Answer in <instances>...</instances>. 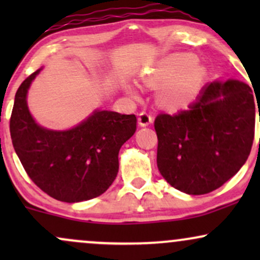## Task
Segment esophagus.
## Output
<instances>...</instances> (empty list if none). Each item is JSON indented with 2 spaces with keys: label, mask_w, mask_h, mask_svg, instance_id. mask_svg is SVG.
Masks as SVG:
<instances>
[{
  "label": "esophagus",
  "mask_w": 260,
  "mask_h": 260,
  "mask_svg": "<svg viewBox=\"0 0 260 260\" xmlns=\"http://www.w3.org/2000/svg\"><path fill=\"white\" fill-rule=\"evenodd\" d=\"M153 122V116L150 115V113L143 111L139 113V117H138V123L140 127H147L149 124Z\"/></svg>",
  "instance_id": "obj_1"
}]
</instances>
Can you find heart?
<instances>
[{
  "label": "heart",
  "instance_id": "obj_1",
  "mask_svg": "<svg viewBox=\"0 0 260 260\" xmlns=\"http://www.w3.org/2000/svg\"><path fill=\"white\" fill-rule=\"evenodd\" d=\"M190 53H174L143 76V82L151 88H162L160 100L169 109L189 105L204 85L207 71L196 63Z\"/></svg>",
  "mask_w": 260,
  "mask_h": 260
}]
</instances>
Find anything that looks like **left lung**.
Returning a JSON list of instances; mask_svg holds the SVG:
<instances>
[{
	"instance_id": "8db88e82",
	"label": "left lung",
	"mask_w": 260,
	"mask_h": 260,
	"mask_svg": "<svg viewBox=\"0 0 260 260\" xmlns=\"http://www.w3.org/2000/svg\"><path fill=\"white\" fill-rule=\"evenodd\" d=\"M254 124V98L246 83H209L188 110L155 118L160 174L187 194L213 192L248 159Z\"/></svg>"
}]
</instances>
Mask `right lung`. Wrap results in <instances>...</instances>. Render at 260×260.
<instances>
[{
	"mask_svg": "<svg viewBox=\"0 0 260 260\" xmlns=\"http://www.w3.org/2000/svg\"><path fill=\"white\" fill-rule=\"evenodd\" d=\"M40 70L20 84L10 121L13 148L31 181L57 201L78 203L106 192L118 172V151L137 129L134 115L95 110L67 131L44 128L26 104Z\"/></svg>",
	"mask_w": 260,
	"mask_h": 260,
	"instance_id": "1",
	"label": "right lung"
}]
</instances>
